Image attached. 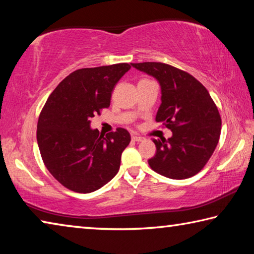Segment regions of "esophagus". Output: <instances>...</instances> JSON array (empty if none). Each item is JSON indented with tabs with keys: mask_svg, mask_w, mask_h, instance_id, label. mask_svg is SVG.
<instances>
[{
	"mask_svg": "<svg viewBox=\"0 0 254 254\" xmlns=\"http://www.w3.org/2000/svg\"><path fill=\"white\" fill-rule=\"evenodd\" d=\"M145 139L142 136H139V135H133L132 136V141H134V142H141V141H144Z\"/></svg>",
	"mask_w": 254,
	"mask_h": 254,
	"instance_id": "obj_1",
	"label": "esophagus"
}]
</instances>
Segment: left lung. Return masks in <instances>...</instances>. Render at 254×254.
<instances>
[{
    "instance_id": "left-lung-1",
    "label": "left lung",
    "mask_w": 254,
    "mask_h": 254,
    "mask_svg": "<svg viewBox=\"0 0 254 254\" xmlns=\"http://www.w3.org/2000/svg\"><path fill=\"white\" fill-rule=\"evenodd\" d=\"M131 66L160 85L156 121L173 132L168 140H152L157 152L149 166L167 178L192 177L203 169L220 140L222 121L216 105L207 89L186 71L162 63Z\"/></svg>"
}]
</instances>
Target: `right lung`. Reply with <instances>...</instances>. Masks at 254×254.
I'll use <instances>...</instances> for the list:
<instances>
[{
    "label": "right lung",
    "instance_id": "obj_1",
    "mask_svg": "<svg viewBox=\"0 0 254 254\" xmlns=\"http://www.w3.org/2000/svg\"><path fill=\"white\" fill-rule=\"evenodd\" d=\"M130 68L117 64L75 70L55 88L41 111L37 141L42 160L70 190L95 191L118 174L130 133L119 127L104 136L91 127V120L110 106L115 85Z\"/></svg>",
    "mask_w": 254,
    "mask_h": 254
}]
</instances>
